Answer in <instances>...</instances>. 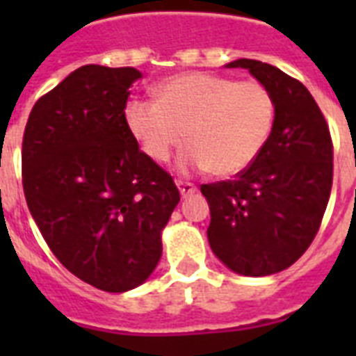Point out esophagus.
Returning a JSON list of instances; mask_svg holds the SVG:
<instances>
[{
	"label": "esophagus",
	"mask_w": 356,
	"mask_h": 356,
	"mask_svg": "<svg viewBox=\"0 0 356 356\" xmlns=\"http://www.w3.org/2000/svg\"><path fill=\"white\" fill-rule=\"evenodd\" d=\"M177 188L183 197H188V195L195 194V190H197L195 188V184L188 183V181H181V179H177Z\"/></svg>",
	"instance_id": "obj_1"
}]
</instances>
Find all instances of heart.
Instances as JSON below:
<instances>
[{
	"mask_svg": "<svg viewBox=\"0 0 356 356\" xmlns=\"http://www.w3.org/2000/svg\"><path fill=\"white\" fill-rule=\"evenodd\" d=\"M155 102L133 99L125 125L145 155L166 162L184 142L183 170H209L218 177L243 172L264 149L275 122V102L259 81L181 74L155 86Z\"/></svg>",
	"mask_w": 356,
	"mask_h": 356,
	"instance_id": "heart-1",
	"label": "heart"
}]
</instances>
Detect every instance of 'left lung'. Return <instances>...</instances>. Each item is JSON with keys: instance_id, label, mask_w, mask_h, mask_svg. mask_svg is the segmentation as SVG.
<instances>
[{"instance_id": "8db88e82", "label": "left lung", "mask_w": 356, "mask_h": 356, "mask_svg": "<svg viewBox=\"0 0 356 356\" xmlns=\"http://www.w3.org/2000/svg\"><path fill=\"white\" fill-rule=\"evenodd\" d=\"M271 92L275 122L264 149L233 181L201 184L211 209L207 236L229 270L262 277L286 270L309 249L332 186V140L303 83L271 64L238 58Z\"/></svg>"}]
</instances>
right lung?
Here are the masks:
<instances>
[{
	"instance_id": "1",
	"label": "right lung",
	"mask_w": 356,
	"mask_h": 356,
	"mask_svg": "<svg viewBox=\"0 0 356 356\" xmlns=\"http://www.w3.org/2000/svg\"><path fill=\"white\" fill-rule=\"evenodd\" d=\"M136 68L86 64L38 99L22 142L31 216L58 262L105 292L140 286L181 195L125 125Z\"/></svg>"
}]
</instances>
